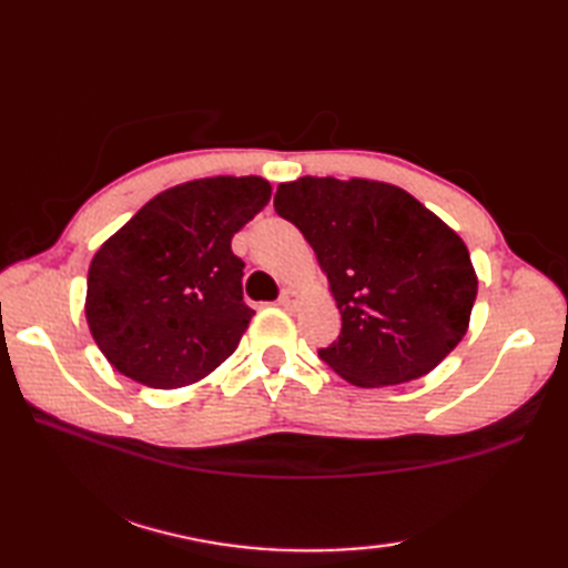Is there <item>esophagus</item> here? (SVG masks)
<instances>
[{
    "label": "esophagus",
    "mask_w": 568,
    "mask_h": 568,
    "mask_svg": "<svg viewBox=\"0 0 568 568\" xmlns=\"http://www.w3.org/2000/svg\"><path fill=\"white\" fill-rule=\"evenodd\" d=\"M297 293L295 291H291V287H285V291L281 293V297H277V303H281L283 307H293V305H297Z\"/></svg>",
    "instance_id": "1"
}]
</instances>
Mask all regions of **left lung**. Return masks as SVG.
I'll use <instances>...</instances> for the list:
<instances>
[{
    "mask_svg": "<svg viewBox=\"0 0 568 568\" xmlns=\"http://www.w3.org/2000/svg\"><path fill=\"white\" fill-rule=\"evenodd\" d=\"M327 273L342 334L320 358L358 388L422 378L464 339L478 281L454 229L409 192L376 180L305 175L277 185Z\"/></svg>",
    "mask_w": 568,
    "mask_h": 568,
    "instance_id": "8db88e82",
    "label": "left lung"
}]
</instances>
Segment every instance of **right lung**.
<instances>
[{
    "mask_svg": "<svg viewBox=\"0 0 568 568\" xmlns=\"http://www.w3.org/2000/svg\"><path fill=\"white\" fill-rule=\"evenodd\" d=\"M271 200L256 175L155 195L94 253L84 317L106 361L149 388L197 383L234 354L253 310L232 236Z\"/></svg>",
    "mask_w": 568,
    "mask_h": 568,
    "instance_id": "right-lung-1",
    "label": "right lung"
}]
</instances>
